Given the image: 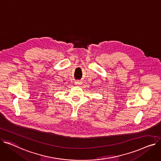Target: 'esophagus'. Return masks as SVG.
Segmentation results:
<instances>
[{"label": "esophagus", "mask_w": 161, "mask_h": 161, "mask_svg": "<svg viewBox=\"0 0 161 161\" xmlns=\"http://www.w3.org/2000/svg\"><path fill=\"white\" fill-rule=\"evenodd\" d=\"M80 81H78V82H77V83H77V84H80Z\"/></svg>", "instance_id": "34e87169"}]
</instances>
